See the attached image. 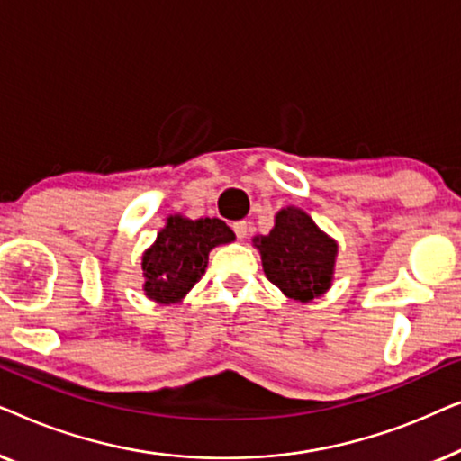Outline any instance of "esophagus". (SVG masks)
<instances>
[{
  "instance_id": "34e87169",
  "label": "esophagus",
  "mask_w": 461,
  "mask_h": 461,
  "mask_svg": "<svg viewBox=\"0 0 461 461\" xmlns=\"http://www.w3.org/2000/svg\"><path fill=\"white\" fill-rule=\"evenodd\" d=\"M232 230H235L237 239H245L248 237V222H245V220H239V222L232 224Z\"/></svg>"
}]
</instances>
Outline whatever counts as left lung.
Listing matches in <instances>:
<instances>
[{
    "label": "left lung",
    "mask_w": 461,
    "mask_h": 461,
    "mask_svg": "<svg viewBox=\"0 0 461 461\" xmlns=\"http://www.w3.org/2000/svg\"><path fill=\"white\" fill-rule=\"evenodd\" d=\"M251 243L260 249L264 275L287 298L308 302L331 287L338 243L300 207L281 210L273 230Z\"/></svg>",
    "instance_id": "left-lung-1"
}]
</instances>
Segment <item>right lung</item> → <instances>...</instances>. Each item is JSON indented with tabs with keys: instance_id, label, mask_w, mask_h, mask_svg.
I'll return each mask as SVG.
<instances>
[{
	"instance_id": "obj_1",
	"label": "right lung",
	"mask_w": 461,
	"mask_h": 461,
	"mask_svg": "<svg viewBox=\"0 0 461 461\" xmlns=\"http://www.w3.org/2000/svg\"><path fill=\"white\" fill-rule=\"evenodd\" d=\"M230 241H235V232L220 218L169 216L155 243L142 254L147 298L159 304L180 302L205 273L210 251Z\"/></svg>"
}]
</instances>
